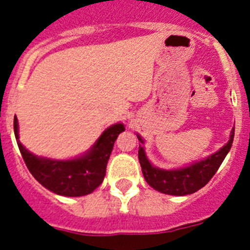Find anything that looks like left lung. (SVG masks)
Here are the masks:
<instances>
[{
  "label": "left lung",
  "mask_w": 250,
  "mask_h": 250,
  "mask_svg": "<svg viewBox=\"0 0 250 250\" xmlns=\"http://www.w3.org/2000/svg\"><path fill=\"white\" fill-rule=\"evenodd\" d=\"M136 136L141 143V145H139V163L147 184L163 194L183 196L198 191L213 178L230 150L234 139V127L230 131L229 141L220 150L188 167L170 170L154 167L147 159L143 146L144 139L139 134H136Z\"/></svg>",
  "instance_id": "1"
}]
</instances>
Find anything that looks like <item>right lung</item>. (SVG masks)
<instances>
[{
  "instance_id": "add662e5",
  "label": "right lung",
  "mask_w": 250,
  "mask_h": 250,
  "mask_svg": "<svg viewBox=\"0 0 250 250\" xmlns=\"http://www.w3.org/2000/svg\"><path fill=\"white\" fill-rule=\"evenodd\" d=\"M13 130L26 167L40 184L57 195L83 196L91 194L103 183L115 140L125 127L121 123L114 124L104 130L83 155L67 160L42 158L28 151L20 141L16 116L13 119Z\"/></svg>"
}]
</instances>
